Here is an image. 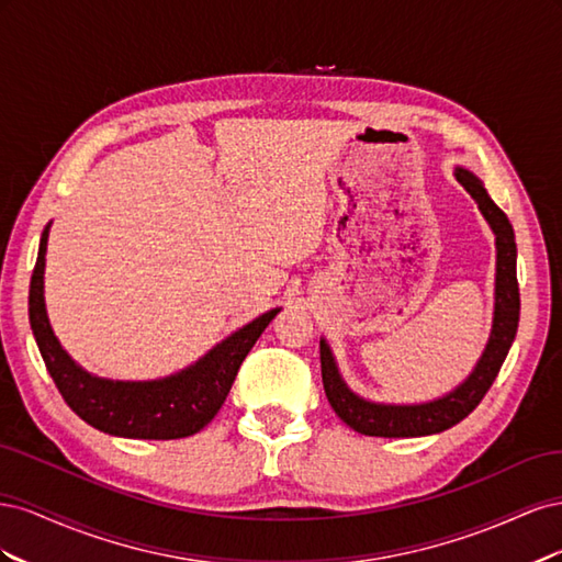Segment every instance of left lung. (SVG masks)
Here are the masks:
<instances>
[{"label":"left lung","instance_id":"8db88e82","mask_svg":"<svg viewBox=\"0 0 562 562\" xmlns=\"http://www.w3.org/2000/svg\"><path fill=\"white\" fill-rule=\"evenodd\" d=\"M454 178L471 194V199L479 203V211L483 213L492 234H495V312H492V330L487 345L479 363L469 372V378L462 384H457L452 391H448V394L424 403H378L368 401L356 394L353 389H349L342 372L337 368L330 345L326 342V337H321L323 389H326V396L335 415L359 434L382 438H417L454 427L457 422H462L483 401L516 339L520 318V293L516 279L518 250L514 227L508 223L504 211L490 199L479 176L471 173L469 168L454 166Z\"/></svg>","mask_w":562,"mask_h":562}]
</instances>
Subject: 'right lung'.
<instances>
[{
	"mask_svg": "<svg viewBox=\"0 0 562 562\" xmlns=\"http://www.w3.org/2000/svg\"><path fill=\"white\" fill-rule=\"evenodd\" d=\"M50 223L42 232L37 265L30 281V326L48 375L60 396L93 429L122 438L171 440L201 431L223 407L244 359L281 307L234 330L192 366L159 380H108L83 370L63 349L50 328L44 302V267Z\"/></svg>",
	"mask_w": 562,
	"mask_h": 562,
	"instance_id": "right-lung-1",
	"label": "right lung"
}]
</instances>
